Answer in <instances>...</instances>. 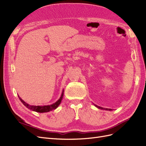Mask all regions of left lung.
<instances>
[{"label":"left lung","instance_id":"8db88e82","mask_svg":"<svg viewBox=\"0 0 146 146\" xmlns=\"http://www.w3.org/2000/svg\"><path fill=\"white\" fill-rule=\"evenodd\" d=\"M96 107H98V108L99 109H101V110H109V111H111V110H112L111 109H109V108H104L102 107H99V106H97V105H95Z\"/></svg>","mask_w":146,"mask_h":146}]
</instances>
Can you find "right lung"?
Instances as JSON below:
<instances>
[{"mask_svg": "<svg viewBox=\"0 0 146 146\" xmlns=\"http://www.w3.org/2000/svg\"><path fill=\"white\" fill-rule=\"evenodd\" d=\"M63 92H62V94H61V96L60 97V98L57 100L55 104H53L50 105H45V106H34V105H30L28 104H27L25 102L22 100V99H21L19 96V98L20 99V100L21 101V102L23 103L26 107L28 108L29 109L32 110V111H36V112H39V113H45V112H48L50 111H52V110H55L56 109L57 107H58L59 105L60 104L61 100L63 99Z\"/></svg>", "mask_w": 146, "mask_h": 146, "instance_id": "right-lung-1", "label": "right lung"}]
</instances>
